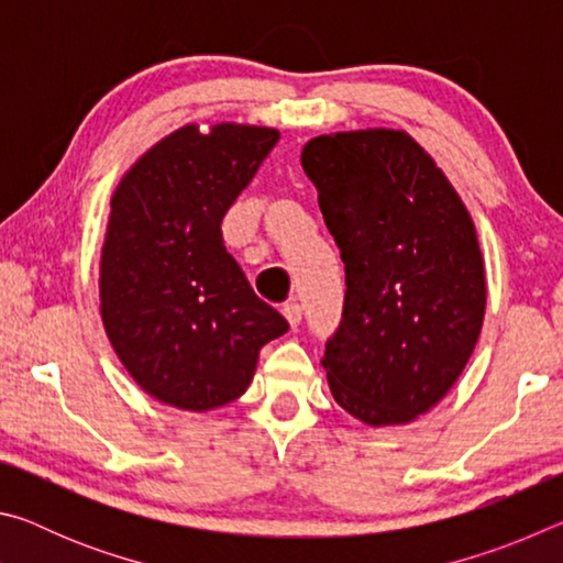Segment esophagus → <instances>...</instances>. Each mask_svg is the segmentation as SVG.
Listing matches in <instances>:
<instances>
[{
	"mask_svg": "<svg viewBox=\"0 0 563 563\" xmlns=\"http://www.w3.org/2000/svg\"><path fill=\"white\" fill-rule=\"evenodd\" d=\"M283 316H285V320H288V325L295 330L300 325V320H302V308H300V302H288L283 308Z\"/></svg>",
	"mask_w": 563,
	"mask_h": 563,
	"instance_id": "34e87169",
	"label": "esophagus"
}]
</instances>
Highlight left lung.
<instances>
[{"label":"left lung","instance_id":"8db88e82","mask_svg":"<svg viewBox=\"0 0 563 563\" xmlns=\"http://www.w3.org/2000/svg\"><path fill=\"white\" fill-rule=\"evenodd\" d=\"M300 164L345 263V310L322 367L367 427L430 412L464 373L487 312L470 208L399 129L322 133Z\"/></svg>","mask_w":563,"mask_h":563}]
</instances>
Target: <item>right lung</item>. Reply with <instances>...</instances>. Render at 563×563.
<instances>
[{"instance_id":"right-lung-1","label":"right lung","mask_w":563,"mask_h":563,"mask_svg":"<svg viewBox=\"0 0 563 563\" xmlns=\"http://www.w3.org/2000/svg\"><path fill=\"white\" fill-rule=\"evenodd\" d=\"M280 131L186 123L144 151L111 196L99 310L148 397L208 412L241 397L265 342L288 332L225 251L221 223Z\"/></svg>"}]
</instances>
